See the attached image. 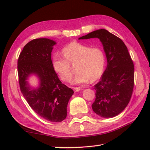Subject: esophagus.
Returning a JSON list of instances; mask_svg holds the SVG:
<instances>
[{
    "mask_svg": "<svg viewBox=\"0 0 150 150\" xmlns=\"http://www.w3.org/2000/svg\"><path fill=\"white\" fill-rule=\"evenodd\" d=\"M81 90V88L79 87H74L73 88V91H75V92H78V91H79Z\"/></svg>",
    "mask_w": 150,
    "mask_h": 150,
    "instance_id": "esophagus-1",
    "label": "esophagus"
}]
</instances>
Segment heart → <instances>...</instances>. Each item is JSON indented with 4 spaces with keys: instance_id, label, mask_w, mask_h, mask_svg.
<instances>
[{
    "instance_id": "b5f03b06",
    "label": "heart",
    "mask_w": 150,
    "mask_h": 150,
    "mask_svg": "<svg viewBox=\"0 0 150 150\" xmlns=\"http://www.w3.org/2000/svg\"><path fill=\"white\" fill-rule=\"evenodd\" d=\"M64 57L55 54L52 58L55 71L65 82H70L73 77L71 65L78 63V73L73 80L76 84H86L98 79L105 66V55L100 47H91L79 42H72L62 50Z\"/></svg>"
}]
</instances>
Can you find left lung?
<instances>
[{"label": "left lung", "instance_id": "8db88e82", "mask_svg": "<svg viewBox=\"0 0 150 150\" xmlns=\"http://www.w3.org/2000/svg\"><path fill=\"white\" fill-rule=\"evenodd\" d=\"M98 38L102 42L107 67L95 85L94 112L103 118H112L122 112L130 100L134 83V67L122 40L106 30H95L79 40Z\"/></svg>", "mask_w": 150, "mask_h": 150}]
</instances>
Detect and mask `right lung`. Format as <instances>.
Returning a JSON list of instances; mask_svg holds the SVG:
<instances>
[{
  "label": "right lung",
  "instance_id": "obj_1",
  "mask_svg": "<svg viewBox=\"0 0 150 150\" xmlns=\"http://www.w3.org/2000/svg\"><path fill=\"white\" fill-rule=\"evenodd\" d=\"M54 40L34 39L24 47L18 59V74L20 91L35 113L48 121L60 122L67 115V104L73 91L61 82L51 59ZM36 74L40 86L35 89L27 79Z\"/></svg>",
  "mask_w": 150,
  "mask_h": 150
}]
</instances>
